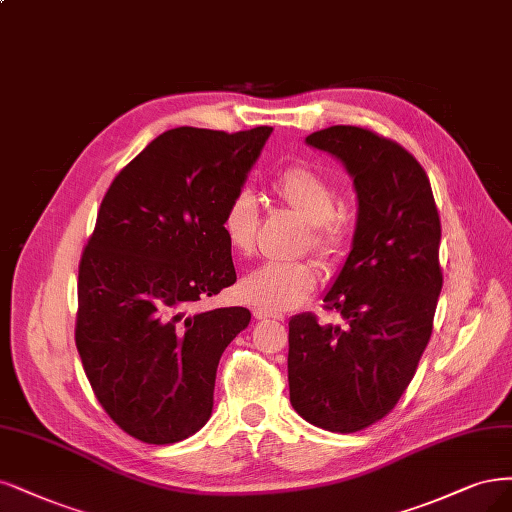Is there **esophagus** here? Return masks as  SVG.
Returning <instances> with one entry per match:
<instances>
[{"label": "esophagus", "mask_w": 512, "mask_h": 512, "mask_svg": "<svg viewBox=\"0 0 512 512\" xmlns=\"http://www.w3.org/2000/svg\"><path fill=\"white\" fill-rule=\"evenodd\" d=\"M254 317L256 320H277V322H284V315L279 313H269V311H262V309H254Z\"/></svg>", "instance_id": "esophagus-1"}]
</instances>
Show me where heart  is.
<instances>
[{"label":"heart","instance_id":"b5f03b06","mask_svg":"<svg viewBox=\"0 0 512 512\" xmlns=\"http://www.w3.org/2000/svg\"><path fill=\"white\" fill-rule=\"evenodd\" d=\"M271 195L281 205L307 222L309 248L324 260L337 256L349 235L345 214L337 211V188L311 165L298 163L281 169L271 182ZM258 209L252 192L239 190L228 201L220 228L235 254L248 256L254 250ZM317 286V271L311 262H269L241 279V296L250 305L284 313L301 305Z\"/></svg>","mask_w":512,"mask_h":512}]
</instances>
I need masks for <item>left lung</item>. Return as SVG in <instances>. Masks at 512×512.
I'll use <instances>...</instances> for the list:
<instances>
[{"instance_id":"8db88e82","label":"left lung","mask_w":512,"mask_h":512,"mask_svg":"<svg viewBox=\"0 0 512 512\" xmlns=\"http://www.w3.org/2000/svg\"><path fill=\"white\" fill-rule=\"evenodd\" d=\"M307 144L341 158L358 192L351 252L324 309L290 320V402L309 424L351 434L377 424L407 390L430 341L443 269L428 175L390 137L366 127L315 131Z\"/></svg>"}]
</instances>
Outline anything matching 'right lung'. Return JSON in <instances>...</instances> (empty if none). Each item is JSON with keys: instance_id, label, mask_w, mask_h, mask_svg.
<instances>
[{"instance_id": "obj_1", "label": "right lung", "mask_w": 512, "mask_h": 512, "mask_svg": "<svg viewBox=\"0 0 512 512\" xmlns=\"http://www.w3.org/2000/svg\"><path fill=\"white\" fill-rule=\"evenodd\" d=\"M271 131H165L101 201L78 267L76 347L103 411L142 443L205 426L222 351L252 320L201 305L237 281L220 220Z\"/></svg>"}]
</instances>
